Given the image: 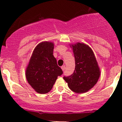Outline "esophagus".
<instances>
[{
    "label": "esophagus",
    "instance_id": "obj_1",
    "mask_svg": "<svg viewBox=\"0 0 122 122\" xmlns=\"http://www.w3.org/2000/svg\"><path fill=\"white\" fill-rule=\"evenodd\" d=\"M61 69H62V70L63 71H65V65L62 66H61Z\"/></svg>",
    "mask_w": 122,
    "mask_h": 122
}]
</instances>
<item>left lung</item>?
I'll return each instance as SVG.
<instances>
[{
	"instance_id": "left-lung-1",
	"label": "left lung",
	"mask_w": 122,
	"mask_h": 122,
	"mask_svg": "<svg viewBox=\"0 0 122 122\" xmlns=\"http://www.w3.org/2000/svg\"><path fill=\"white\" fill-rule=\"evenodd\" d=\"M72 46L75 59V69L73 74L64 76L72 91L82 93L88 91L97 83L100 70L93 51L85 44L77 43Z\"/></svg>"
}]
</instances>
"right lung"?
Masks as SVG:
<instances>
[{
  "instance_id": "right-lung-1",
  "label": "right lung",
  "mask_w": 122,
  "mask_h": 122,
  "mask_svg": "<svg viewBox=\"0 0 122 122\" xmlns=\"http://www.w3.org/2000/svg\"><path fill=\"white\" fill-rule=\"evenodd\" d=\"M53 43H39L33 51L26 69L28 82L36 92L41 94L50 91L58 76L63 73L53 56Z\"/></svg>"
}]
</instances>
